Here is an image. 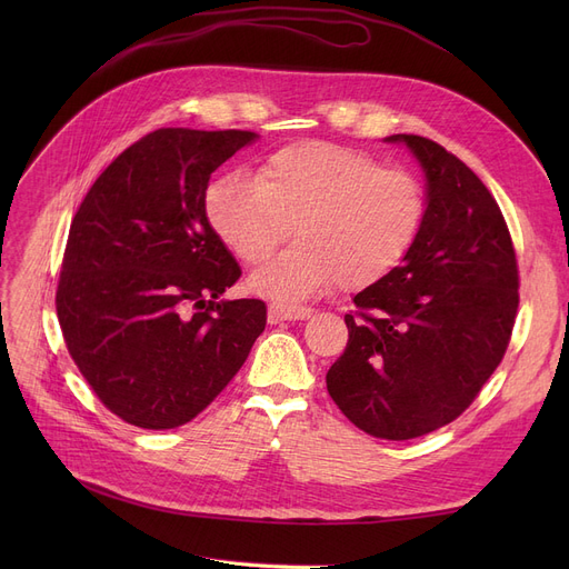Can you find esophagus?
<instances>
[{"label": "esophagus", "mask_w": 569, "mask_h": 569, "mask_svg": "<svg viewBox=\"0 0 569 569\" xmlns=\"http://www.w3.org/2000/svg\"><path fill=\"white\" fill-rule=\"evenodd\" d=\"M313 311L309 307L300 305H286V302H272L269 305V322H281V320H305Z\"/></svg>", "instance_id": "obj_1"}]
</instances>
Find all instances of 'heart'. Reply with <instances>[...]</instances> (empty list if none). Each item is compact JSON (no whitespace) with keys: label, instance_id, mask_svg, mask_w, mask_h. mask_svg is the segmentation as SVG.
I'll return each instance as SVG.
<instances>
[{"label":"heart","instance_id":"b5f03b06","mask_svg":"<svg viewBox=\"0 0 569 569\" xmlns=\"http://www.w3.org/2000/svg\"><path fill=\"white\" fill-rule=\"evenodd\" d=\"M427 191L406 168L357 149L307 140L269 154L256 177L226 172L204 193V214L247 264L264 262L251 288L302 300L339 283L365 288L401 264L427 221Z\"/></svg>","mask_w":569,"mask_h":569}]
</instances>
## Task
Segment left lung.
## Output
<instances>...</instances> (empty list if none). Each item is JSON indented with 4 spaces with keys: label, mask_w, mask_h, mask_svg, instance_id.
<instances>
[{
    "label": "left lung",
    "mask_w": 569,
    "mask_h": 569,
    "mask_svg": "<svg viewBox=\"0 0 569 569\" xmlns=\"http://www.w3.org/2000/svg\"><path fill=\"white\" fill-rule=\"evenodd\" d=\"M427 172V221L403 262L355 295L327 392L365 433L427 436L480 395L510 346L519 264L491 191L429 138L397 133Z\"/></svg>",
    "instance_id": "obj_1"
}]
</instances>
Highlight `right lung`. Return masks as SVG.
Instances as JSON below:
<instances>
[{
	"instance_id": "1",
	"label": "right lung",
	"mask_w": 569,
	"mask_h": 569,
	"mask_svg": "<svg viewBox=\"0 0 569 569\" xmlns=\"http://www.w3.org/2000/svg\"><path fill=\"white\" fill-rule=\"evenodd\" d=\"M253 131L159 129L127 147L71 221L54 307L99 401L140 429L191 422L242 369L262 300L217 302L242 269L204 214L212 172Z\"/></svg>"
}]
</instances>
